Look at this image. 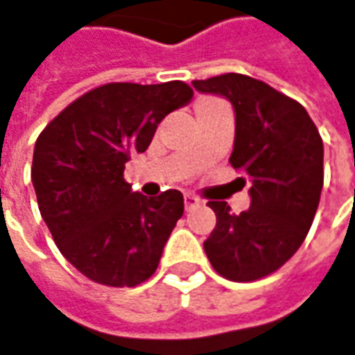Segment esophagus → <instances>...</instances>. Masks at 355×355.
<instances>
[{"instance_id": "esophagus-1", "label": "esophagus", "mask_w": 355, "mask_h": 355, "mask_svg": "<svg viewBox=\"0 0 355 355\" xmlns=\"http://www.w3.org/2000/svg\"><path fill=\"white\" fill-rule=\"evenodd\" d=\"M184 205H186V211H191L193 207H198V205H200V200H198L196 196H191V193H186V198H184Z\"/></svg>"}]
</instances>
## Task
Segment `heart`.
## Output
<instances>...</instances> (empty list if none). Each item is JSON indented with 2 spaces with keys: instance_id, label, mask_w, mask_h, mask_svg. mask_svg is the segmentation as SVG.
Listing matches in <instances>:
<instances>
[{
  "instance_id": "obj_1",
  "label": "heart",
  "mask_w": 355,
  "mask_h": 355,
  "mask_svg": "<svg viewBox=\"0 0 355 355\" xmlns=\"http://www.w3.org/2000/svg\"><path fill=\"white\" fill-rule=\"evenodd\" d=\"M211 103H216V99H200V103H198V110H202V107H205V105H211Z\"/></svg>"
}]
</instances>
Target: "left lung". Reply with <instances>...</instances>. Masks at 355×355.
I'll return each mask as SVG.
<instances>
[{"label": "left lung", "instance_id": "8db88e82", "mask_svg": "<svg viewBox=\"0 0 355 355\" xmlns=\"http://www.w3.org/2000/svg\"><path fill=\"white\" fill-rule=\"evenodd\" d=\"M191 85L234 105L230 164L252 182V204L239 216L225 202L207 204L216 227L204 250L220 275L254 282L282 268L308 236L324 186V144L308 112L263 81L223 73Z\"/></svg>", "mask_w": 355, "mask_h": 355}]
</instances>
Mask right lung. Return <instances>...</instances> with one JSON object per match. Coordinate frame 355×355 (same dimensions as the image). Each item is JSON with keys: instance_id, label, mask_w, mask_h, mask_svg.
<instances>
[{"instance_id": "1", "label": "right lung", "mask_w": 355, "mask_h": 355, "mask_svg": "<svg viewBox=\"0 0 355 355\" xmlns=\"http://www.w3.org/2000/svg\"><path fill=\"white\" fill-rule=\"evenodd\" d=\"M191 98L184 81L105 83L40 133L31 182L42 218L63 257L92 282L133 288L157 270L184 196L132 191L123 169L132 153L148 150L159 121Z\"/></svg>"}]
</instances>
